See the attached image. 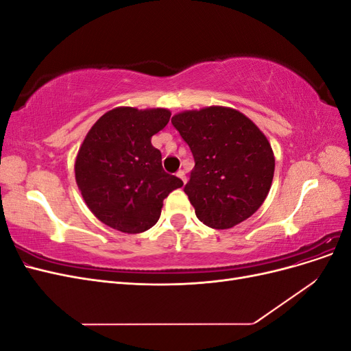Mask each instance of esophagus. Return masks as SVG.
<instances>
[{
  "mask_svg": "<svg viewBox=\"0 0 351 351\" xmlns=\"http://www.w3.org/2000/svg\"><path fill=\"white\" fill-rule=\"evenodd\" d=\"M177 177H178V178H182V182L186 184L187 180H186V174H184L183 169H180V171H177Z\"/></svg>",
  "mask_w": 351,
  "mask_h": 351,
  "instance_id": "34e87169",
  "label": "esophagus"
}]
</instances>
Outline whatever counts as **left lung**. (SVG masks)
Returning <instances> with one entry per match:
<instances>
[{"label":"left lung","instance_id":"obj_1","mask_svg":"<svg viewBox=\"0 0 351 351\" xmlns=\"http://www.w3.org/2000/svg\"><path fill=\"white\" fill-rule=\"evenodd\" d=\"M171 123L195 158L184 193L199 221L226 230L252 217L274 178L275 159L265 134L246 115L224 107L180 112Z\"/></svg>","mask_w":351,"mask_h":351}]
</instances>
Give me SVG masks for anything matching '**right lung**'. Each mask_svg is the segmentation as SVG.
Listing matches in <instances>:
<instances>
[{"label":"right lung","instance_id":"1","mask_svg":"<svg viewBox=\"0 0 351 351\" xmlns=\"http://www.w3.org/2000/svg\"><path fill=\"white\" fill-rule=\"evenodd\" d=\"M164 108L120 107L104 114L80 146L74 171L89 209L104 224L129 234L149 230L164 199L183 182L164 171L151 137L168 124Z\"/></svg>","mask_w":351,"mask_h":351}]
</instances>
